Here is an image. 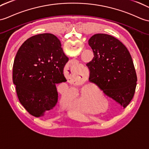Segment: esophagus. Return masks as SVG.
<instances>
[{
  "label": "esophagus",
  "instance_id": "esophagus-1",
  "mask_svg": "<svg viewBox=\"0 0 149 149\" xmlns=\"http://www.w3.org/2000/svg\"><path fill=\"white\" fill-rule=\"evenodd\" d=\"M71 68V66H69V68H68V70H69V69H70V70L72 72V68ZM68 79H70V81H71L72 82H78V79L75 77V76L74 77V74L70 75V77H69V75H68Z\"/></svg>",
  "mask_w": 149,
  "mask_h": 149
}]
</instances>
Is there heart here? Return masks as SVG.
I'll return each instance as SVG.
<instances>
[{
  "label": "heart",
  "instance_id": "heart-1",
  "mask_svg": "<svg viewBox=\"0 0 149 149\" xmlns=\"http://www.w3.org/2000/svg\"><path fill=\"white\" fill-rule=\"evenodd\" d=\"M96 97V96H95ZM97 97V96H96ZM103 98H104V96H102ZM93 98L92 96L89 94V93L86 91L85 89H83L81 91V95L79 96V97L77 101V105L81 107V109L85 112H90L91 111V104L92 102ZM94 101L95 102H98V99L97 98H95L94 99Z\"/></svg>",
  "mask_w": 149,
  "mask_h": 149
}]
</instances>
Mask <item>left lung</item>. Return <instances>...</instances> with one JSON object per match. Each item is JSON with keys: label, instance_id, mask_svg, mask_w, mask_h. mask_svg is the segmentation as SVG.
<instances>
[{"label": "left lung", "instance_id": "left-lung-1", "mask_svg": "<svg viewBox=\"0 0 149 149\" xmlns=\"http://www.w3.org/2000/svg\"><path fill=\"white\" fill-rule=\"evenodd\" d=\"M94 57L86 64L89 81L123 108L129 105L136 86L132 58L124 45L108 34L96 33L88 40Z\"/></svg>", "mask_w": 149, "mask_h": 149}]
</instances>
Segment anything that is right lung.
I'll list each match as a JSON object with an SVG mask.
<instances>
[{"mask_svg": "<svg viewBox=\"0 0 149 149\" xmlns=\"http://www.w3.org/2000/svg\"><path fill=\"white\" fill-rule=\"evenodd\" d=\"M68 61L60 40L51 33L31 37L19 47L13 80L21 104L31 115L43 116L56 105V84L67 81L63 70Z\"/></svg>", "mask_w": 149, "mask_h": 149, "instance_id": "1", "label": "right lung"}]
</instances>
